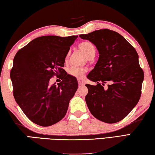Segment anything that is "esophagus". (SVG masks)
<instances>
[{
  "label": "esophagus",
  "instance_id": "34e87169",
  "mask_svg": "<svg viewBox=\"0 0 155 155\" xmlns=\"http://www.w3.org/2000/svg\"><path fill=\"white\" fill-rule=\"evenodd\" d=\"M78 83L79 85H85V82H84V80L82 79V78H78Z\"/></svg>",
  "mask_w": 155,
  "mask_h": 155
}]
</instances>
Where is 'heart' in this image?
Segmentation results:
<instances>
[{"label":"heart","mask_w":155,"mask_h":155,"mask_svg":"<svg viewBox=\"0 0 155 155\" xmlns=\"http://www.w3.org/2000/svg\"><path fill=\"white\" fill-rule=\"evenodd\" d=\"M79 49L85 53V54L89 59H91L93 57H95V46L91 42L89 41H83L78 45ZM70 55V53L68 52L66 56V59H68ZM86 72V70L83 68H77V67H72L68 70V74L74 77H82L83 74Z\"/></svg>","instance_id":"1"}]
</instances>
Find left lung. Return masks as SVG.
I'll return each mask as SVG.
<instances>
[{"label":"left lung","mask_w":155,"mask_h":155,"mask_svg":"<svg viewBox=\"0 0 155 155\" xmlns=\"http://www.w3.org/2000/svg\"><path fill=\"white\" fill-rule=\"evenodd\" d=\"M96 46L100 57L87 78L96 85L86 84L85 101L91 114L107 123L123 120L141 96L144 72L134 47L117 32L108 29L81 35ZM108 82V87L103 86Z\"/></svg>","instance_id":"8db88e82"}]
</instances>
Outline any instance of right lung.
I'll return each mask as SVG.
<instances>
[{
	"label": "right lung",
	"instance_id": "1",
	"mask_svg": "<svg viewBox=\"0 0 155 155\" xmlns=\"http://www.w3.org/2000/svg\"><path fill=\"white\" fill-rule=\"evenodd\" d=\"M77 37L40 36L14 57L10 73L13 96L26 116L36 125L51 126L65 117L78 83L63 67L70 47ZM54 75L63 81L58 86H49L50 78Z\"/></svg>",
	"mask_w": 155,
	"mask_h": 155
}]
</instances>
